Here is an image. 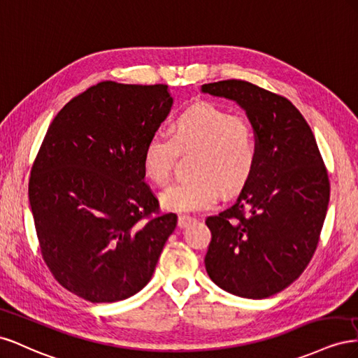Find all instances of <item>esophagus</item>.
<instances>
[{"label":"esophagus","instance_id":"34e87169","mask_svg":"<svg viewBox=\"0 0 358 358\" xmlns=\"http://www.w3.org/2000/svg\"><path fill=\"white\" fill-rule=\"evenodd\" d=\"M196 219L195 217H190V216H185V214H182V216H180L178 217V227L180 228H186L189 223H192V222H195Z\"/></svg>","mask_w":358,"mask_h":358}]
</instances>
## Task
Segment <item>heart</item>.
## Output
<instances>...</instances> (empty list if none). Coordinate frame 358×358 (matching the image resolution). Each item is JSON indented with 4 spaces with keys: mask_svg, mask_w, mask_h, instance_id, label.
I'll list each match as a JSON object with an SVG mask.
<instances>
[{
    "mask_svg": "<svg viewBox=\"0 0 358 358\" xmlns=\"http://www.w3.org/2000/svg\"><path fill=\"white\" fill-rule=\"evenodd\" d=\"M177 150H195L190 165L195 176L173 182L160 201L166 210L192 213L210 208L219 189L231 193L249 180L258 159V138L248 120L202 103L173 120L169 136L155 134L145 142L142 168L155 185L169 181Z\"/></svg>",
    "mask_w": 358,
    "mask_h": 358,
    "instance_id": "b5f03b06",
    "label": "heart"
}]
</instances>
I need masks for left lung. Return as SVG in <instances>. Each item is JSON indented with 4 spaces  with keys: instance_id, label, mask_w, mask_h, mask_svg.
Returning <instances> with one entry per match:
<instances>
[{
    "instance_id": "1",
    "label": "left lung",
    "mask_w": 358,
    "mask_h": 358,
    "mask_svg": "<svg viewBox=\"0 0 358 358\" xmlns=\"http://www.w3.org/2000/svg\"><path fill=\"white\" fill-rule=\"evenodd\" d=\"M236 101L258 138V159L228 208L207 217L210 279L229 294L265 299L308 267L330 201V182L308 122L288 99L246 80L201 87Z\"/></svg>"
}]
</instances>
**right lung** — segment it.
<instances>
[{
	"label": "right lung",
	"instance_id": "add662e5",
	"mask_svg": "<svg viewBox=\"0 0 358 358\" xmlns=\"http://www.w3.org/2000/svg\"><path fill=\"white\" fill-rule=\"evenodd\" d=\"M168 85L112 80L61 109L29 178L43 259L59 285L91 303L139 292L155 273L177 214H159L142 150L169 114Z\"/></svg>",
	"mask_w": 358,
	"mask_h": 358
}]
</instances>
